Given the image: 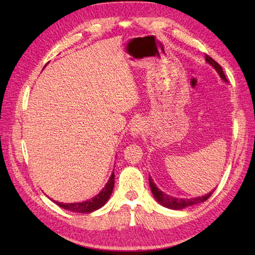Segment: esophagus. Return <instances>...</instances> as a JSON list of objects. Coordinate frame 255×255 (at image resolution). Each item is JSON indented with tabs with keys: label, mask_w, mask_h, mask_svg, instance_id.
Wrapping results in <instances>:
<instances>
[{
	"label": "esophagus",
	"mask_w": 255,
	"mask_h": 255,
	"mask_svg": "<svg viewBox=\"0 0 255 255\" xmlns=\"http://www.w3.org/2000/svg\"><path fill=\"white\" fill-rule=\"evenodd\" d=\"M143 128L144 127H143L142 121H141V119H138V121H136L132 124L131 129H130V133L132 134L133 137H138L141 133H143V130H144Z\"/></svg>",
	"instance_id": "esophagus-1"
}]
</instances>
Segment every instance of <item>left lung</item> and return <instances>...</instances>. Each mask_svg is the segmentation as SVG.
Segmentation results:
<instances>
[{"label":"left lung","mask_w":255,"mask_h":255,"mask_svg":"<svg viewBox=\"0 0 255 255\" xmlns=\"http://www.w3.org/2000/svg\"><path fill=\"white\" fill-rule=\"evenodd\" d=\"M205 58H206V62L209 63L210 66L218 72L221 80H224L225 82H228L220 64L218 62H216L213 58L207 56V55L205 56ZM149 184H150L151 192H152L154 198L156 199V202L161 204L162 206H164V207H166V208L175 209V210H181L183 208L188 207V206L203 203V202H205V200H207L210 197V195L213 194L215 191V189H213L210 193L204 195V196H199V197H195V198H176V197L170 196V195L165 194L164 192H162L161 189L156 187V185L154 184L152 178H151V176H149Z\"/></svg>","instance_id":"left-lung-1"}]
</instances>
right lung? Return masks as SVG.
<instances>
[{
	"label": "right lung",
	"instance_id": "right-lung-1",
	"mask_svg": "<svg viewBox=\"0 0 255 255\" xmlns=\"http://www.w3.org/2000/svg\"><path fill=\"white\" fill-rule=\"evenodd\" d=\"M114 183H115V174H114V171H113L110 180H108V182L106 183V185L103 187L102 191L93 198L85 200V202H82V203H68V204L56 202V200H52V199L51 200L58 206H60V207L63 209L73 211V213L89 214V213H92V211L100 209L107 203V200L110 199L111 195L113 193Z\"/></svg>",
	"mask_w": 255,
	"mask_h": 255
}]
</instances>
